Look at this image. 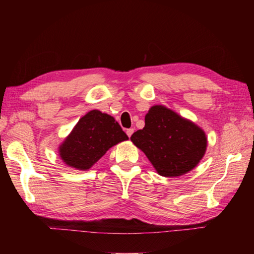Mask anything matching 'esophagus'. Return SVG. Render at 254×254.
<instances>
[{"mask_svg": "<svg viewBox=\"0 0 254 254\" xmlns=\"http://www.w3.org/2000/svg\"><path fill=\"white\" fill-rule=\"evenodd\" d=\"M133 132H134V130H133V128H127V136H128V137H131V135L133 134Z\"/></svg>", "mask_w": 254, "mask_h": 254, "instance_id": "obj_1", "label": "esophagus"}]
</instances>
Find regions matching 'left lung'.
Wrapping results in <instances>:
<instances>
[{"mask_svg": "<svg viewBox=\"0 0 254 254\" xmlns=\"http://www.w3.org/2000/svg\"><path fill=\"white\" fill-rule=\"evenodd\" d=\"M145 126L131 136L163 177H178L194 169L204 157L207 137L194 122L162 105L145 115Z\"/></svg>", "mask_w": 254, "mask_h": 254, "instance_id": "1", "label": "left lung"}]
</instances>
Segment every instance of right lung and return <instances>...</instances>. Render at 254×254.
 I'll return each mask as SVG.
<instances>
[{
	"label": "right lung",
	"mask_w": 254,
	"mask_h": 254,
	"mask_svg": "<svg viewBox=\"0 0 254 254\" xmlns=\"http://www.w3.org/2000/svg\"><path fill=\"white\" fill-rule=\"evenodd\" d=\"M113 117L93 110L81 118L59 147V156L67 166L87 170L107 150L127 140Z\"/></svg>",
	"instance_id": "add662e5"
}]
</instances>
